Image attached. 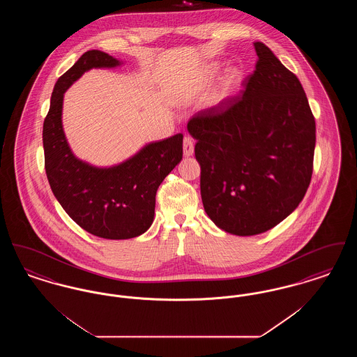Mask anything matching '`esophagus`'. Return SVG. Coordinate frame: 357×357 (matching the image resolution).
I'll return each instance as SVG.
<instances>
[{
	"mask_svg": "<svg viewBox=\"0 0 357 357\" xmlns=\"http://www.w3.org/2000/svg\"><path fill=\"white\" fill-rule=\"evenodd\" d=\"M183 153L185 156H191L194 153V140L190 136H185L183 139Z\"/></svg>",
	"mask_w": 357,
	"mask_h": 357,
	"instance_id": "1",
	"label": "esophagus"
}]
</instances>
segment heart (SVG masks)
<instances>
[{"label": "heart", "mask_w": 357, "mask_h": 357, "mask_svg": "<svg viewBox=\"0 0 357 357\" xmlns=\"http://www.w3.org/2000/svg\"><path fill=\"white\" fill-rule=\"evenodd\" d=\"M210 72L211 73H214V72H217V67H213V68L210 69ZM238 82V73L237 72H233L229 77H227V80L225 82V84L221 88V91H220V98H225L227 93H229V91L231 89V86L236 84Z\"/></svg>", "instance_id": "1"}]
</instances>
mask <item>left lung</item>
I'll list each match as a JSON object with an SVG mask.
<instances>
[{
	"instance_id": "obj_1",
	"label": "left lung",
	"mask_w": 357,
	"mask_h": 357,
	"mask_svg": "<svg viewBox=\"0 0 357 357\" xmlns=\"http://www.w3.org/2000/svg\"><path fill=\"white\" fill-rule=\"evenodd\" d=\"M255 72L242 95L194 115L204 211L236 236L265 233L305 197L316 123L297 76L265 44L255 43Z\"/></svg>"
}]
</instances>
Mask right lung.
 I'll use <instances>...</instances> for the list:
<instances>
[{
    "mask_svg": "<svg viewBox=\"0 0 357 357\" xmlns=\"http://www.w3.org/2000/svg\"><path fill=\"white\" fill-rule=\"evenodd\" d=\"M116 66L119 61L105 52H85L59 77L43 127L45 172L56 199L82 229L105 239H127L147 231L158 187L183 155L182 134L150 143L109 169L92 167L70 153L61 126L64 92L85 70Z\"/></svg>",
    "mask_w": 357,
    "mask_h": 357,
    "instance_id": "add662e5",
    "label": "right lung"
}]
</instances>
